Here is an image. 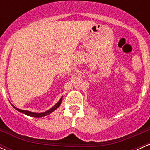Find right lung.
<instances>
[{"label": "right lung", "instance_id": "obj_1", "mask_svg": "<svg viewBox=\"0 0 150 150\" xmlns=\"http://www.w3.org/2000/svg\"><path fill=\"white\" fill-rule=\"evenodd\" d=\"M62 102V96L61 99H59V101L58 102H57V104H55L54 106H53L52 107H51V109H49L48 110H47L46 112H30V111H28V110H20V109H18L16 108V107H14V106L13 105V104H11L12 106H13V108L15 109V110H16L17 111L20 112L21 113H23V114L26 115H28V116H30V117H44V116H46L48 115L51 114V112H53L54 111V110H57V108H58L59 107L60 105H61V103Z\"/></svg>", "mask_w": 150, "mask_h": 150}]
</instances>
